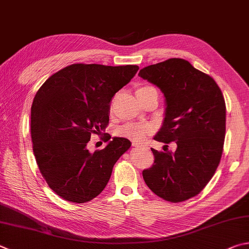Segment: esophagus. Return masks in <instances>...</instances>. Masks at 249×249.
Returning a JSON list of instances; mask_svg holds the SVG:
<instances>
[{"label":"esophagus","instance_id":"1","mask_svg":"<svg viewBox=\"0 0 249 249\" xmlns=\"http://www.w3.org/2000/svg\"><path fill=\"white\" fill-rule=\"evenodd\" d=\"M133 146L134 147H139V148H148L146 144H143V143H139V142H134L133 143Z\"/></svg>","mask_w":249,"mask_h":249}]
</instances>
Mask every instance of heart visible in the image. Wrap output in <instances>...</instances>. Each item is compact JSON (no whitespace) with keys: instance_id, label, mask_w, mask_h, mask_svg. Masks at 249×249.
Returning <instances> with one entry per match:
<instances>
[{"instance_id":"heart-1","label":"heart","mask_w":249,"mask_h":249,"mask_svg":"<svg viewBox=\"0 0 249 249\" xmlns=\"http://www.w3.org/2000/svg\"><path fill=\"white\" fill-rule=\"evenodd\" d=\"M150 89H153V87H151V86H142V87H139L136 90V94L144 92ZM151 132H152V125L148 123H127L122 126V127L119 129V134L121 136L128 138L130 140H134V142L142 140L148 134H150Z\"/></svg>"}]
</instances>
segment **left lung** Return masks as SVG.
<instances>
[{"mask_svg": "<svg viewBox=\"0 0 249 249\" xmlns=\"http://www.w3.org/2000/svg\"><path fill=\"white\" fill-rule=\"evenodd\" d=\"M138 76L161 89L165 117L155 140L164 152L151 149L155 162L142 171L144 183L170 202L199 194L212 178L222 157L225 101L214 79L183 58H169L140 70ZM177 149L169 152L167 144Z\"/></svg>", "mask_w": 249, "mask_h": 249, "instance_id": "left-lung-1", "label": "left lung"}]
</instances>
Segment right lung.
<instances>
[{
  "label": "right lung",
  "instance_id": "1",
  "mask_svg": "<svg viewBox=\"0 0 249 249\" xmlns=\"http://www.w3.org/2000/svg\"><path fill=\"white\" fill-rule=\"evenodd\" d=\"M137 65L71 64L49 77L31 106V140L38 168L49 187L71 202L84 203L100 194L113 166L130 147L126 138L107 135L109 143L93 153L92 134L109 125L110 103L128 84Z\"/></svg>",
  "mask_w": 249,
  "mask_h": 249
}]
</instances>
